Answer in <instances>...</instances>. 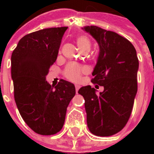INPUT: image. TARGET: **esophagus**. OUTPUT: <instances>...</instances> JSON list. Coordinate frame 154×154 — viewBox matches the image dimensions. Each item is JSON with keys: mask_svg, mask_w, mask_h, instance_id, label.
<instances>
[{"mask_svg": "<svg viewBox=\"0 0 154 154\" xmlns=\"http://www.w3.org/2000/svg\"><path fill=\"white\" fill-rule=\"evenodd\" d=\"M75 88H76V93L77 94V92H78V90H79L80 86L78 85H75Z\"/></svg>", "mask_w": 154, "mask_h": 154, "instance_id": "1", "label": "esophagus"}]
</instances>
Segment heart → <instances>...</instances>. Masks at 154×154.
<instances>
[{
    "instance_id": "obj_1",
    "label": "heart",
    "mask_w": 154,
    "mask_h": 154,
    "mask_svg": "<svg viewBox=\"0 0 154 154\" xmlns=\"http://www.w3.org/2000/svg\"><path fill=\"white\" fill-rule=\"evenodd\" d=\"M76 42L80 51L83 50H89L90 49L91 43L90 40L85 35H79L76 38ZM86 69L83 67H81L76 64H69L65 70V76L70 81L72 82H77L81 78L82 73L85 72Z\"/></svg>"
}]
</instances>
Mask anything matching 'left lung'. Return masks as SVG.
<instances>
[{"mask_svg":"<svg viewBox=\"0 0 154 154\" xmlns=\"http://www.w3.org/2000/svg\"><path fill=\"white\" fill-rule=\"evenodd\" d=\"M82 29L99 45L92 82L104 87L100 94L90 85L78 91L85 98L87 125L94 135L112 136L124 128L131 115L137 92L139 61L136 49L117 32L94 25Z\"/></svg>","mask_w":154,"mask_h":154,"instance_id":"left-lung-1","label":"left lung"}]
</instances>
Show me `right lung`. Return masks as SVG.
<instances>
[{
	"mask_svg": "<svg viewBox=\"0 0 154 154\" xmlns=\"http://www.w3.org/2000/svg\"><path fill=\"white\" fill-rule=\"evenodd\" d=\"M67 29L49 28L25 35L11 57V76L19 112L25 123L42 135H53L62 129L68 105L76 94L71 82L60 80L53 86L45 81Z\"/></svg>",
	"mask_w": 154,
	"mask_h": 154,
	"instance_id": "obj_1",
	"label": "right lung"
}]
</instances>
